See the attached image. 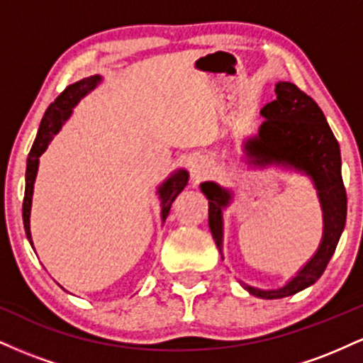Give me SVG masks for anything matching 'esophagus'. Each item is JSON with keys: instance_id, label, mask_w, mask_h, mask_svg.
<instances>
[{"instance_id": "34e87169", "label": "esophagus", "mask_w": 363, "mask_h": 363, "mask_svg": "<svg viewBox=\"0 0 363 363\" xmlns=\"http://www.w3.org/2000/svg\"><path fill=\"white\" fill-rule=\"evenodd\" d=\"M189 170H191V177H193V181L198 182L210 174V164H208L206 160H193L189 164Z\"/></svg>"}]
</instances>
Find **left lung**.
<instances>
[{"instance_id": "obj_1", "label": "left lung", "mask_w": 363, "mask_h": 363, "mask_svg": "<svg viewBox=\"0 0 363 363\" xmlns=\"http://www.w3.org/2000/svg\"><path fill=\"white\" fill-rule=\"evenodd\" d=\"M277 99L261 109L264 121L257 135L244 143L249 164L257 167L281 165L306 174L318 189L323 210V239L314 256L281 289L261 290L245 285L249 294L259 298H283L314 285L335 254L347 222V191L341 177L340 145L329 128L323 111L307 94L290 82H278ZM208 198V223L216 247H223V210L230 205L232 193L208 181L201 184Z\"/></svg>"}]
</instances>
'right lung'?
Returning a JSON list of instances; mask_svg holds the SVG:
<instances>
[{"label":"right lung","instance_id":"right-lung-1","mask_svg":"<svg viewBox=\"0 0 363 363\" xmlns=\"http://www.w3.org/2000/svg\"><path fill=\"white\" fill-rule=\"evenodd\" d=\"M102 82V77L94 74V77L83 78V80L73 83V85L66 86L65 91L61 95H57V99L45 111L43 121H40L39 133H37L34 145H32L30 153L27 158V172H25V196H23V227L25 234H27L28 242L32 244V235H30V208H32V194H34V182L37 177V169H39V157L45 152V148L49 147L54 135H57L65 121L72 116L73 107L85 97L86 94H90L99 83ZM187 179L189 174L184 169H179L172 174L169 179H165L160 186H158L157 193L158 198L162 199V222H165L167 218L170 206H172L174 199L181 194V191L184 189L187 184Z\"/></svg>","mask_w":363,"mask_h":363}]
</instances>
